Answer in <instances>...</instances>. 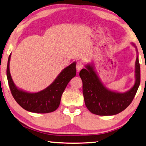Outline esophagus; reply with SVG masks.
Segmentation results:
<instances>
[{"mask_svg":"<svg viewBox=\"0 0 146 146\" xmlns=\"http://www.w3.org/2000/svg\"><path fill=\"white\" fill-rule=\"evenodd\" d=\"M83 63L82 62L80 61H78L77 63V66H76V68H77V71H79L82 69V68H83Z\"/></svg>","mask_w":146,"mask_h":146,"instance_id":"1","label":"esophagus"}]
</instances>
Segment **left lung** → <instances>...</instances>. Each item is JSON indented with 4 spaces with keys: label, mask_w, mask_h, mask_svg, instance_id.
<instances>
[{
    "label": "left lung",
    "mask_w": 146,
    "mask_h": 146,
    "mask_svg": "<svg viewBox=\"0 0 146 146\" xmlns=\"http://www.w3.org/2000/svg\"><path fill=\"white\" fill-rule=\"evenodd\" d=\"M137 57L135 62V83L131 88L124 93L108 90L103 85L93 64L86 65V69L80 71L82 80V92L85 105L94 114L112 115L122 112L131 103L140 83V66L138 50L135 43Z\"/></svg>",
    "instance_id": "1"
}]
</instances>
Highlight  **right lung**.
I'll return each mask as SVG.
<instances>
[{"label":"right lung","instance_id":"right-lung-1","mask_svg":"<svg viewBox=\"0 0 146 146\" xmlns=\"http://www.w3.org/2000/svg\"><path fill=\"white\" fill-rule=\"evenodd\" d=\"M10 54L7 65V78L11 93L19 105L25 110L34 113H49L56 110L60 105L62 95L67 85L76 75V62L66 67L58 75L52 84L36 93L23 90L16 86L10 71Z\"/></svg>","mask_w":146,"mask_h":146}]
</instances>
